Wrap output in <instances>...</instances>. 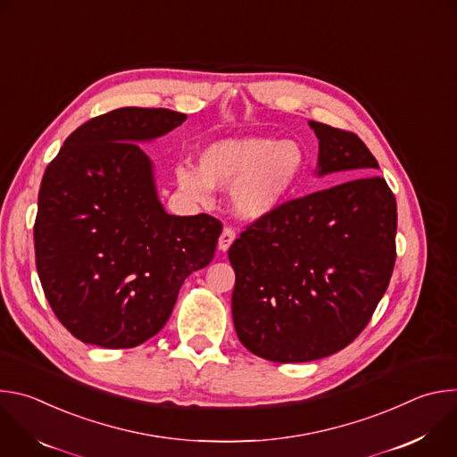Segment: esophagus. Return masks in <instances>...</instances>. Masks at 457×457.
<instances>
[{
    "label": "esophagus",
    "instance_id": "1",
    "mask_svg": "<svg viewBox=\"0 0 457 457\" xmlns=\"http://www.w3.org/2000/svg\"><path fill=\"white\" fill-rule=\"evenodd\" d=\"M235 238H237L235 229L229 228V226H226V228L222 229V233H220V238H219V249H220V251H228L229 245L235 242Z\"/></svg>",
    "mask_w": 457,
    "mask_h": 457
}]
</instances>
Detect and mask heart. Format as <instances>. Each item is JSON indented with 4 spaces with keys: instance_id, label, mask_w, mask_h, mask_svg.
Returning <instances> with one entry per match:
<instances>
[{
    "instance_id": "1",
    "label": "heart",
    "mask_w": 457,
    "mask_h": 457,
    "mask_svg": "<svg viewBox=\"0 0 457 457\" xmlns=\"http://www.w3.org/2000/svg\"><path fill=\"white\" fill-rule=\"evenodd\" d=\"M303 171V152L295 141L271 137L224 139L199 157V170L175 168V182L187 199L206 203L212 187H229L231 208L244 219H262L278 210Z\"/></svg>"
}]
</instances>
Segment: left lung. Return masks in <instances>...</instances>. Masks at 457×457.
<instances>
[{"instance_id":"8db88e82","label":"left lung","mask_w":457,"mask_h":457,"mask_svg":"<svg viewBox=\"0 0 457 457\" xmlns=\"http://www.w3.org/2000/svg\"><path fill=\"white\" fill-rule=\"evenodd\" d=\"M316 173L345 180L289 201L231 244L235 331L253 354L302 363L347 347L369 323L396 262V199L363 141L309 120ZM369 174V178H363Z\"/></svg>"}]
</instances>
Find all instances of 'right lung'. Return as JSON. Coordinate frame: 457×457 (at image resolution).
I'll return each mask as SVG.
<instances>
[{"label": "right lung", "mask_w": 457, "mask_h": 457, "mask_svg": "<svg viewBox=\"0 0 457 457\" xmlns=\"http://www.w3.org/2000/svg\"><path fill=\"white\" fill-rule=\"evenodd\" d=\"M166 108H119L81 124L46 166L34 224L45 296L78 340L137 347L168 321L182 282L206 268L222 224L168 215L137 143L180 126Z\"/></svg>", "instance_id": "1"}]
</instances>
